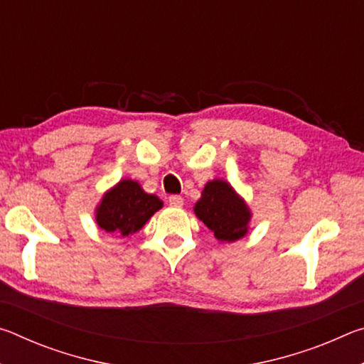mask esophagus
Wrapping results in <instances>:
<instances>
[{
	"label": "esophagus",
	"instance_id": "esophagus-1",
	"mask_svg": "<svg viewBox=\"0 0 364 364\" xmlns=\"http://www.w3.org/2000/svg\"><path fill=\"white\" fill-rule=\"evenodd\" d=\"M168 204L171 207H183V197L181 196H170Z\"/></svg>",
	"mask_w": 364,
	"mask_h": 364
}]
</instances>
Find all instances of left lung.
Here are the masks:
<instances>
[{
	"mask_svg": "<svg viewBox=\"0 0 364 364\" xmlns=\"http://www.w3.org/2000/svg\"><path fill=\"white\" fill-rule=\"evenodd\" d=\"M194 212L220 241H237L247 232L249 208L223 180L207 183Z\"/></svg>",
	"mask_w": 364,
	"mask_h": 364,
	"instance_id": "1",
	"label": "left lung"
}]
</instances>
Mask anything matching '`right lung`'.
Returning a JSON list of instances; mask_svg holds the SVG:
<instances>
[{"label":"right lung","mask_w":364,"mask_h":364,"mask_svg":"<svg viewBox=\"0 0 364 364\" xmlns=\"http://www.w3.org/2000/svg\"><path fill=\"white\" fill-rule=\"evenodd\" d=\"M162 205L157 196L144 193L136 181L123 180L102 197L96 220L104 231L128 237L139 231Z\"/></svg>","instance_id":"add662e5"}]
</instances>
